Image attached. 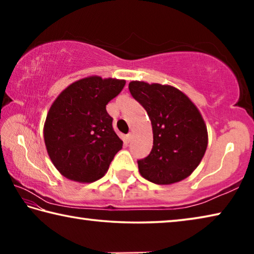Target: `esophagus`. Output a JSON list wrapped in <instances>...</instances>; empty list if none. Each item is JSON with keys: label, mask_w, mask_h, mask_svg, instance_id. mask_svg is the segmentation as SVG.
<instances>
[{"label": "esophagus", "mask_w": 254, "mask_h": 254, "mask_svg": "<svg viewBox=\"0 0 254 254\" xmlns=\"http://www.w3.org/2000/svg\"><path fill=\"white\" fill-rule=\"evenodd\" d=\"M132 137H133V134H132V133H128V134L127 135V142H130V141L132 140Z\"/></svg>", "instance_id": "1"}]
</instances>
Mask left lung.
I'll return each mask as SVG.
<instances>
[{"instance_id": "8db88e82", "label": "left lung", "mask_w": 254, "mask_h": 254, "mask_svg": "<svg viewBox=\"0 0 254 254\" xmlns=\"http://www.w3.org/2000/svg\"><path fill=\"white\" fill-rule=\"evenodd\" d=\"M128 89L152 124L151 152L137 160L141 176L157 185L187 178L200 163L208 143L207 128L198 109L169 85L133 80Z\"/></svg>"}]
</instances>
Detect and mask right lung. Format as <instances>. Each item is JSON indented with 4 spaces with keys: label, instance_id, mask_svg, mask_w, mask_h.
Masks as SVG:
<instances>
[{
    "label": "right lung",
    "instance_id": "add662e5",
    "mask_svg": "<svg viewBox=\"0 0 254 254\" xmlns=\"http://www.w3.org/2000/svg\"><path fill=\"white\" fill-rule=\"evenodd\" d=\"M124 85L123 79L86 77L68 86L53 103L44 127L45 143L54 166L66 178L95 182L122 149L106 105Z\"/></svg>",
    "mask_w": 254,
    "mask_h": 254
}]
</instances>
